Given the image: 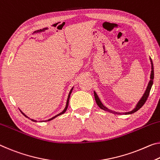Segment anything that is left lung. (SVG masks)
Listing matches in <instances>:
<instances>
[{"mask_svg":"<svg viewBox=\"0 0 160 160\" xmlns=\"http://www.w3.org/2000/svg\"><path fill=\"white\" fill-rule=\"evenodd\" d=\"M150 61H151V65H152V71H151V75H150V80H149V82L148 83V88H147L145 92L143 95L142 97L140 99V100L139 101L138 105H136L135 108L133 110L130 111V112H114V111H112L110 110H109L106 107L104 106L102 102H101V101L100 100V99H99L98 96L97 95V94H96L95 92H94V95H95V101H96V103H97V105L100 107L101 109H102V110H105V111H108V112H112L114 114H117V115H130V114H132L134 112H135L138 111V110H139L142 106L144 105V104L145 103V102L148 100V96L149 95V92H150V90H151V88L153 84V79H154V67H153V62H152V60L150 58Z\"/></svg>","mask_w":160,"mask_h":160,"instance_id":"obj_1","label":"left lung"}]
</instances>
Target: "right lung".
Segmentation results:
<instances>
[{"mask_svg":"<svg viewBox=\"0 0 160 160\" xmlns=\"http://www.w3.org/2000/svg\"><path fill=\"white\" fill-rule=\"evenodd\" d=\"M72 89L73 88H72V89H71V90L70 91V93H69V95H68V100H67V103H66V106H65V108L64 109V110L62 111V112H60V113H59L58 114V115H55V117H53V118H50V119H49V120H43V122H46V121H50V120H52V119H54V118H56V117H58V116H59V115H62V114H63V113H65V111L67 110V109H68V104H69V99H70V94H71V92H72ZM22 115H23L24 116H25L26 117V118H28V117L25 115V114L23 113V112H22ZM30 120H31L32 121H33V122H37L36 120H32V119H30Z\"/></svg>","mask_w":160,"mask_h":160,"instance_id":"obj_1","label":"right lung"}]
</instances>
